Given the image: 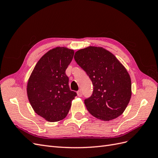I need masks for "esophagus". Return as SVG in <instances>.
Segmentation results:
<instances>
[{"label":"esophagus","instance_id":"34e87169","mask_svg":"<svg viewBox=\"0 0 158 158\" xmlns=\"http://www.w3.org/2000/svg\"><path fill=\"white\" fill-rule=\"evenodd\" d=\"M77 94H78V97H82V91H81L80 89L78 90V92H77Z\"/></svg>","mask_w":158,"mask_h":158}]
</instances>
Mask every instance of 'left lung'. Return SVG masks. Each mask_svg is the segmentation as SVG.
Here are the masks:
<instances>
[{
    "mask_svg": "<svg viewBox=\"0 0 158 158\" xmlns=\"http://www.w3.org/2000/svg\"><path fill=\"white\" fill-rule=\"evenodd\" d=\"M74 59L92 82L93 93L84 100L91 114L107 121L125 111L131 98V80L115 56L102 47H88L75 52Z\"/></svg>",
    "mask_w": 158,
    "mask_h": 158,
    "instance_id": "obj_1",
    "label": "left lung"
}]
</instances>
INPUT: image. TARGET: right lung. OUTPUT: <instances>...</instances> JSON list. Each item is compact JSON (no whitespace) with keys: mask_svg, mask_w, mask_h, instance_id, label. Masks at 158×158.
Listing matches in <instances>:
<instances>
[{"mask_svg":"<svg viewBox=\"0 0 158 158\" xmlns=\"http://www.w3.org/2000/svg\"><path fill=\"white\" fill-rule=\"evenodd\" d=\"M73 56L74 51L66 47L49 51L37 62L28 80L29 102L34 111L47 121L64 118L77 95L70 89L65 73Z\"/></svg>","mask_w":158,"mask_h":158,"instance_id":"1","label":"right lung"}]
</instances>
